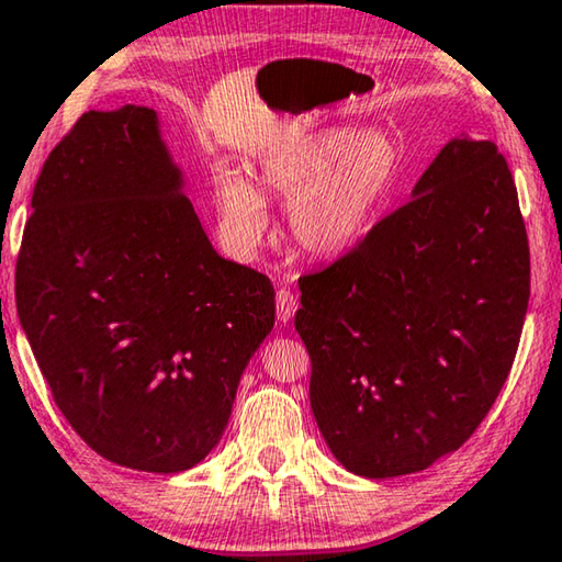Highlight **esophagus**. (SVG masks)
<instances>
[{
	"mask_svg": "<svg viewBox=\"0 0 562 562\" xmlns=\"http://www.w3.org/2000/svg\"><path fill=\"white\" fill-rule=\"evenodd\" d=\"M297 307H300V300L292 295L290 290L280 288L278 290V319H280V323H290V319L295 317Z\"/></svg>",
	"mask_w": 562,
	"mask_h": 562,
	"instance_id": "34e87169",
	"label": "esophagus"
}]
</instances>
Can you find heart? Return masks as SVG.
I'll list each match as a JSON object with an SVG mask.
<instances>
[{"instance_id": "1", "label": "heart", "mask_w": 562, "mask_h": 562, "mask_svg": "<svg viewBox=\"0 0 562 562\" xmlns=\"http://www.w3.org/2000/svg\"><path fill=\"white\" fill-rule=\"evenodd\" d=\"M403 162V147L387 132L335 127L265 155L255 182L222 165L212 177L220 233L233 255L252 257L270 225L265 194H278L290 200V233L305 252L342 255L372 227Z\"/></svg>"}]
</instances>
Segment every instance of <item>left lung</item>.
<instances>
[{"label":"left lung","instance_id":"8db88e82","mask_svg":"<svg viewBox=\"0 0 562 562\" xmlns=\"http://www.w3.org/2000/svg\"><path fill=\"white\" fill-rule=\"evenodd\" d=\"M310 405L355 475L420 473L483 423L518 352L530 249L495 142L456 137L413 200L300 278Z\"/></svg>","mask_w":562,"mask_h":562}]
</instances>
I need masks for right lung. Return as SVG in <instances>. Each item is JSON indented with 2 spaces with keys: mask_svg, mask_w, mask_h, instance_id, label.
<instances>
[{
  "mask_svg": "<svg viewBox=\"0 0 562 562\" xmlns=\"http://www.w3.org/2000/svg\"><path fill=\"white\" fill-rule=\"evenodd\" d=\"M157 112H87L52 149L16 257V313L89 448L182 473L225 432L274 325V290L225 260L182 192Z\"/></svg>",
  "mask_w": 562,
  "mask_h": 562,
  "instance_id": "1",
  "label": "right lung"
}]
</instances>
